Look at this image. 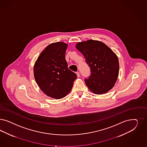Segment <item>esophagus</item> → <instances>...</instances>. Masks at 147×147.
I'll list each match as a JSON object with an SVG mask.
<instances>
[{
  "label": "esophagus",
  "instance_id": "esophagus-1",
  "mask_svg": "<svg viewBox=\"0 0 147 147\" xmlns=\"http://www.w3.org/2000/svg\"><path fill=\"white\" fill-rule=\"evenodd\" d=\"M76 75H77V77H80V72H76Z\"/></svg>",
  "mask_w": 147,
  "mask_h": 147
}]
</instances>
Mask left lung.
I'll use <instances>...</instances> for the list:
<instances>
[{
  "label": "left lung",
  "instance_id": "8db88e82",
  "mask_svg": "<svg viewBox=\"0 0 147 147\" xmlns=\"http://www.w3.org/2000/svg\"><path fill=\"white\" fill-rule=\"evenodd\" d=\"M76 47L90 67L91 75L85 78V82L90 91L102 95L111 89L119 76V62L116 55L98 40L80 42Z\"/></svg>",
  "mask_w": 147,
  "mask_h": 147
}]
</instances>
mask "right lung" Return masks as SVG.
<instances>
[{
  "label": "right lung",
  "instance_id": "add662e5",
  "mask_svg": "<svg viewBox=\"0 0 147 147\" xmlns=\"http://www.w3.org/2000/svg\"><path fill=\"white\" fill-rule=\"evenodd\" d=\"M67 47L66 43L61 42L49 45L38 57L33 69L40 89L56 99L69 94L77 78L76 74L67 67L65 57Z\"/></svg>",
  "mask_w": 147,
  "mask_h": 147
}]
</instances>
